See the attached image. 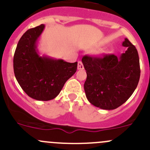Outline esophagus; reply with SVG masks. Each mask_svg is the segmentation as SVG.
Returning a JSON list of instances; mask_svg holds the SVG:
<instances>
[{"label":"esophagus","instance_id":"34e87169","mask_svg":"<svg viewBox=\"0 0 150 150\" xmlns=\"http://www.w3.org/2000/svg\"><path fill=\"white\" fill-rule=\"evenodd\" d=\"M84 68V67H83V63H82V62L81 61H79L78 62V69H83Z\"/></svg>","mask_w":150,"mask_h":150}]
</instances>
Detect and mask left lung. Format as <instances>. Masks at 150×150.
<instances>
[{
  "label": "left lung",
  "instance_id": "left-lung-1",
  "mask_svg": "<svg viewBox=\"0 0 150 150\" xmlns=\"http://www.w3.org/2000/svg\"><path fill=\"white\" fill-rule=\"evenodd\" d=\"M128 49L120 57L85 55L82 58L87 78L84 90L88 100L103 110H114L125 103L137 88L140 78L138 51L127 38Z\"/></svg>",
  "mask_w": 150,
  "mask_h": 150
}]
</instances>
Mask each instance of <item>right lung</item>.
Returning <instances> with one entry per match:
<instances>
[{"mask_svg":"<svg viewBox=\"0 0 150 150\" xmlns=\"http://www.w3.org/2000/svg\"><path fill=\"white\" fill-rule=\"evenodd\" d=\"M44 28V25H40L25 32L18 42L13 56L16 81L30 97L38 101L57 97L78 67L77 62L69 63L39 56L36 43Z\"/></svg>","mask_w":150,"mask_h":150,"instance_id":"obj_1","label":"right lung"}]
</instances>
